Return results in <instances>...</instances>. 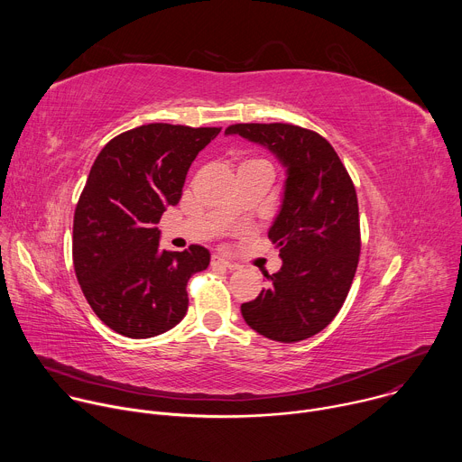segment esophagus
Segmentation results:
<instances>
[{
	"instance_id": "esophagus-1",
	"label": "esophagus",
	"mask_w": 462,
	"mask_h": 462,
	"mask_svg": "<svg viewBox=\"0 0 462 462\" xmlns=\"http://www.w3.org/2000/svg\"><path fill=\"white\" fill-rule=\"evenodd\" d=\"M212 265H214V267H225V269H230V271L237 269L236 263L228 261V259L223 257V255H214V257H212Z\"/></svg>"
}]
</instances>
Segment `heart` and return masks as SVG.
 Wrapping results in <instances>:
<instances>
[{
  "instance_id": "obj_1",
  "label": "heart",
  "mask_w": 462,
  "mask_h": 462,
  "mask_svg": "<svg viewBox=\"0 0 462 462\" xmlns=\"http://www.w3.org/2000/svg\"><path fill=\"white\" fill-rule=\"evenodd\" d=\"M257 164H263V166H269L265 161H257V159H252V161H245L241 166H257Z\"/></svg>"
}]
</instances>
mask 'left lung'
<instances>
[{"mask_svg":"<svg viewBox=\"0 0 462 462\" xmlns=\"http://www.w3.org/2000/svg\"><path fill=\"white\" fill-rule=\"evenodd\" d=\"M241 135L269 148L287 168L285 193L269 239L282 269L271 285L241 305L245 321L265 338L292 344L335 319L351 289L360 255L355 184L335 148L294 124H234Z\"/></svg>","mask_w":462,"mask_h":462,"instance_id":"1","label":"left lung"}]
</instances>
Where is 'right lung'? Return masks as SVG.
Wrapping results in <instances>:
<instances>
[{
    "label": "right lung",
    "mask_w": 462,
    "mask_h": 462,
    "mask_svg": "<svg viewBox=\"0 0 462 462\" xmlns=\"http://www.w3.org/2000/svg\"><path fill=\"white\" fill-rule=\"evenodd\" d=\"M221 127L146 124L111 139L98 153L73 223V265L95 314L127 338H152L188 310V280L210 265L189 245L159 248L157 223L182 195L186 173Z\"/></svg>",
    "instance_id": "add662e5"
}]
</instances>
